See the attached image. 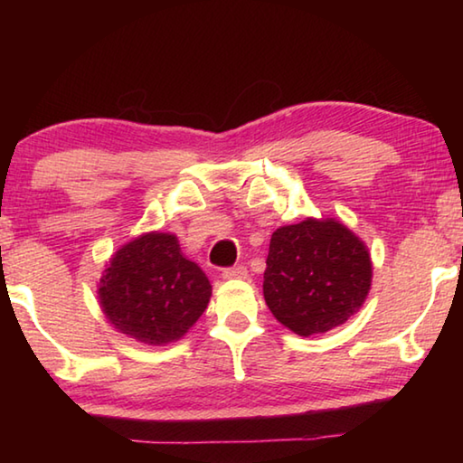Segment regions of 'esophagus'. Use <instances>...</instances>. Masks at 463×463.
I'll list each match as a JSON object with an SVG mask.
<instances>
[{"label":"esophagus","instance_id":"34e87169","mask_svg":"<svg viewBox=\"0 0 463 463\" xmlns=\"http://www.w3.org/2000/svg\"><path fill=\"white\" fill-rule=\"evenodd\" d=\"M249 276V271L245 265H234V268H226L222 271V278L226 279H245Z\"/></svg>","mask_w":463,"mask_h":463}]
</instances>
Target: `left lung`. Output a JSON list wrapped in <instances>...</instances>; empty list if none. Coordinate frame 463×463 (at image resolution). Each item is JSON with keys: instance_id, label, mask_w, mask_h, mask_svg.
Segmentation results:
<instances>
[{"instance_id": "obj_1", "label": "left lung", "mask_w": 463, "mask_h": 463, "mask_svg": "<svg viewBox=\"0 0 463 463\" xmlns=\"http://www.w3.org/2000/svg\"><path fill=\"white\" fill-rule=\"evenodd\" d=\"M263 296L281 325L310 336L339 326L372 286L370 253L336 221H304L271 234Z\"/></svg>"}]
</instances>
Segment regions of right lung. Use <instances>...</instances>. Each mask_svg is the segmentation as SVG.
<instances>
[{
    "mask_svg": "<svg viewBox=\"0 0 463 463\" xmlns=\"http://www.w3.org/2000/svg\"><path fill=\"white\" fill-rule=\"evenodd\" d=\"M213 286L174 234L148 232L112 257L99 302L118 331L148 345L177 341L206 310Z\"/></svg>",
    "mask_w": 463,
    "mask_h": 463,
    "instance_id": "1",
    "label": "right lung"
}]
</instances>
